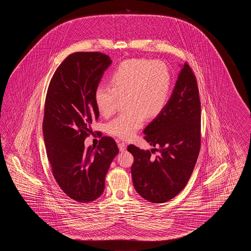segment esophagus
Instances as JSON below:
<instances>
[{
  "instance_id": "obj_1",
  "label": "esophagus",
  "mask_w": 251,
  "mask_h": 251,
  "mask_svg": "<svg viewBox=\"0 0 251 251\" xmlns=\"http://www.w3.org/2000/svg\"><path fill=\"white\" fill-rule=\"evenodd\" d=\"M118 147H119L120 151H124L126 150L127 144H126V143H124V142H120V143H118Z\"/></svg>"
}]
</instances>
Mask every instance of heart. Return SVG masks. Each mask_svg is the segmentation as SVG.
<instances>
[{"instance_id":"obj_1","label":"heart","mask_w":251,"mask_h":251,"mask_svg":"<svg viewBox=\"0 0 251 251\" xmlns=\"http://www.w3.org/2000/svg\"><path fill=\"white\" fill-rule=\"evenodd\" d=\"M110 86L99 85L94 101L99 112L109 117L125 98L127 109L107 124V132L122 139H131L144 126L146 118L158 117L171 93L170 69L161 61L144 58L125 60L109 77Z\"/></svg>"}]
</instances>
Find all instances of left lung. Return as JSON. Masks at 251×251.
Listing matches in <instances>:
<instances>
[{"instance_id":"8db88e82","label":"left lung","mask_w":251,"mask_h":251,"mask_svg":"<svg viewBox=\"0 0 251 251\" xmlns=\"http://www.w3.org/2000/svg\"><path fill=\"white\" fill-rule=\"evenodd\" d=\"M153 147H127L133 156V187L151 203H165L186 187L201 147V102L198 80L185 63L164 109L144 130ZM158 151L152 156L151 153Z\"/></svg>"}]
</instances>
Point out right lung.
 Instances as JSON below:
<instances>
[{
    "instance_id": "1",
    "label": "right lung",
    "mask_w": 251,
    "mask_h": 251,
    "mask_svg": "<svg viewBox=\"0 0 251 251\" xmlns=\"http://www.w3.org/2000/svg\"><path fill=\"white\" fill-rule=\"evenodd\" d=\"M111 63L100 52L72 53L54 72L47 92L43 134L48 159L59 187L80 203L101 196L105 176L119 151L109 136L101 137L97 149L84 146L100 115L94 92Z\"/></svg>"
}]
</instances>
